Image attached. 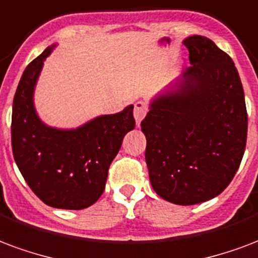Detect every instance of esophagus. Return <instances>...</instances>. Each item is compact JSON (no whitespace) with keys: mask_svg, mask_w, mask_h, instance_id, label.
I'll return each instance as SVG.
<instances>
[{"mask_svg":"<svg viewBox=\"0 0 258 258\" xmlns=\"http://www.w3.org/2000/svg\"><path fill=\"white\" fill-rule=\"evenodd\" d=\"M146 112H148V109H146V106H145L144 102H142V101H138V102L135 104L134 108V119L137 125H139L141 121L144 120V117L146 116Z\"/></svg>","mask_w":258,"mask_h":258,"instance_id":"34e87169","label":"esophagus"}]
</instances>
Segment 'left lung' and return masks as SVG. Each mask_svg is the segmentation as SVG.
<instances>
[{"label": "left lung", "instance_id": "obj_1", "mask_svg": "<svg viewBox=\"0 0 258 258\" xmlns=\"http://www.w3.org/2000/svg\"><path fill=\"white\" fill-rule=\"evenodd\" d=\"M191 67L149 101L141 130L152 187L176 205L217 197L242 161L247 114L231 57L201 35L183 41Z\"/></svg>", "mask_w": 258, "mask_h": 258}]
</instances>
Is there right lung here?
I'll return each mask as SVG.
<instances>
[{
  "label": "right lung",
  "mask_w": 258,
  "mask_h": 258,
  "mask_svg": "<svg viewBox=\"0 0 258 258\" xmlns=\"http://www.w3.org/2000/svg\"><path fill=\"white\" fill-rule=\"evenodd\" d=\"M46 47L23 72L13 98L12 150L23 177L46 205L79 211L102 196L108 169L125 134L134 130V105L101 114L76 128H57L42 121L34 102Z\"/></svg>",
  "instance_id": "1"
}]
</instances>
